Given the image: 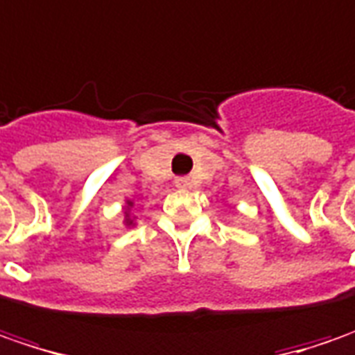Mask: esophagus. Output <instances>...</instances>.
<instances>
[{"label":"esophagus","instance_id":"obj_1","mask_svg":"<svg viewBox=\"0 0 355 355\" xmlns=\"http://www.w3.org/2000/svg\"><path fill=\"white\" fill-rule=\"evenodd\" d=\"M175 184H177L178 189H189L190 178L189 177H178L177 180H175Z\"/></svg>","mask_w":355,"mask_h":355}]
</instances>
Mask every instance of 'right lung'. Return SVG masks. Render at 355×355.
Masks as SVG:
<instances>
[{
  "label": "right lung",
  "mask_w": 355,
  "mask_h": 355,
  "mask_svg": "<svg viewBox=\"0 0 355 355\" xmlns=\"http://www.w3.org/2000/svg\"><path fill=\"white\" fill-rule=\"evenodd\" d=\"M125 204H128V206H125V226H133V218L129 216V208L133 206V202L128 200Z\"/></svg>",
  "instance_id": "obj_1"
}]
</instances>
